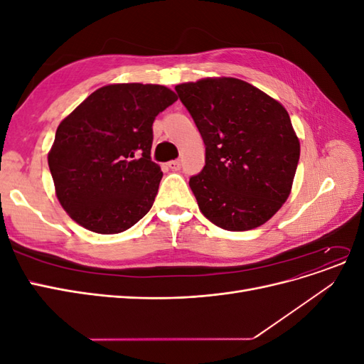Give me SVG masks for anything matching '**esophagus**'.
<instances>
[{"instance_id": "obj_1", "label": "esophagus", "mask_w": 364, "mask_h": 364, "mask_svg": "<svg viewBox=\"0 0 364 364\" xmlns=\"http://www.w3.org/2000/svg\"><path fill=\"white\" fill-rule=\"evenodd\" d=\"M181 161L179 159H176V161H170L168 162V168L171 170V171H178V170H181Z\"/></svg>"}]
</instances>
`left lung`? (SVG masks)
Here are the masks:
<instances>
[{"label":"left lung","mask_w":364,"mask_h":364,"mask_svg":"<svg viewBox=\"0 0 364 364\" xmlns=\"http://www.w3.org/2000/svg\"><path fill=\"white\" fill-rule=\"evenodd\" d=\"M205 142L190 186L202 214L226 230L270 220L289 199L301 146L285 107L234 77L176 86Z\"/></svg>","instance_id":"1"}]
</instances>
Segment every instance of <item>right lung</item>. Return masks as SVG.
I'll return each instance as SVG.
<instances>
[{"label": "right lung", "mask_w": 364, "mask_h": 364, "mask_svg": "<svg viewBox=\"0 0 364 364\" xmlns=\"http://www.w3.org/2000/svg\"><path fill=\"white\" fill-rule=\"evenodd\" d=\"M176 100L161 85H107L62 121L48 167L74 222L97 234H119L150 211L162 179L150 158L151 126Z\"/></svg>", "instance_id": "1"}]
</instances>
